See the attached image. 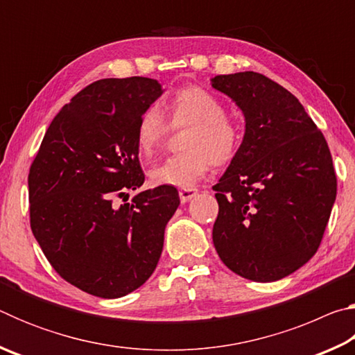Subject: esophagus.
Here are the masks:
<instances>
[{"label": "esophagus", "instance_id": "34e87169", "mask_svg": "<svg viewBox=\"0 0 355 355\" xmlns=\"http://www.w3.org/2000/svg\"><path fill=\"white\" fill-rule=\"evenodd\" d=\"M197 192H199V189L192 188V186H188V188H182V189L178 191L180 200H182V203L189 202L191 199H194V197L197 196Z\"/></svg>", "mask_w": 355, "mask_h": 355}]
</instances>
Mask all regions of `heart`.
<instances>
[{"mask_svg":"<svg viewBox=\"0 0 355 355\" xmlns=\"http://www.w3.org/2000/svg\"><path fill=\"white\" fill-rule=\"evenodd\" d=\"M173 128L186 131L184 152L172 155L153 167L150 178L155 184L188 188L211 169L236 158L243 142V131L235 120L227 117L225 106L207 89L188 86L173 92L166 101ZM171 127L158 107L144 111L136 125V144L141 153L150 156L163 146Z\"/></svg>","mask_w":355,"mask_h":355,"instance_id":"1","label":"heart"}]
</instances>
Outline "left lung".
<instances>
[{
  "mask_svg": "<svg viewBox=\"0 0 355 355\" xmlns=\"http://www.w3.org/2000/svg\"><path fill=\"white\" fill-rule=\"evenodd\" d=\"M241 107L245 133L218 184L213 243L228 269L274 282L316 254L336 197L326 137L291 92L257 71L218 75Z\"/></svg>",
  "mask_w": 355,
  "mask_h": 355,
  "instance_id": "left-lung-1",
  "label": "left lung"
}]
</instances>
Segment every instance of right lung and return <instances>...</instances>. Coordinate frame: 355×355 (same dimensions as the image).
<instances>
[{"label": "right lung", "instance_id": "right-lung-1", "mask_svg": "<svg viewBox=\"0 0 355 355\" xmlns=\"http://www.w3.org/2000/svg\"><path fill=\"white\" fill-rule=\"evenodd\" d=\"M161 94L142 76L89 84L53 119L29 169L34 236L53 269L92 296L122 297L146 284L180 205L167 184L114 203L144 184L136 125Z\"/></svg>", "mask_w": 355, "mask_h": 355}]
</instances>
